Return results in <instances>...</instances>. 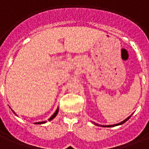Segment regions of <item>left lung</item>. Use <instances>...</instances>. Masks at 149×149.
<instances>
[{
	"label": "left lung",
	"mask_w": 149,
	"mask_h": 149,
	"mask_svg": "<svg viewBox=\"0 0 149 149\" xmlns=\"http://www.w3.org/2000/svg\"><path fill=\"white\" fill-rule=\"evenodd\" d=\"M130 117H131V116H128V118L125 119V120H123V121L120 122L119 124H116V125H97V124H95V123H94V124H95V125H99V126H102V127H108V128H110V127H114V126H117V125H123V124H124V123H125V122L127 121V120H128V119L130 118Z\"/></svg>",
	"instance_id": "1"
}]
</instances>
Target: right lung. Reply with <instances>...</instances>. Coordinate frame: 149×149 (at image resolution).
<instances>
[{"mask_svg":"<svg viewBox=\"0 0 149 149\" xmlns=\"http://www.w3.org/2000/svg\"><path fill=\"white\" fill-rule=\"evenodd\" d=\"M13 112H14V111H13ZM58 112H59V109H57L56 110V112H54V113H53V115L52 116H51V117H50V118L49 119V120H52V119H54L56 117V116L57 115V113H58ZM14 114L15 115H17V114H16V113H15L14 112ZM46 121H43V122H37V123H35V124H39V125H40V124H44V123H45Z\"/></svg>","mask_w":149,"mask_h":149,"instance_id":"obj_1","label":"right lung"}]
</instances>
